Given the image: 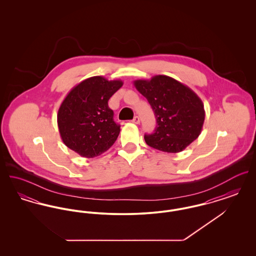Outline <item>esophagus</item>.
<instances>
[{"instance_id": "obj_1", "label": "esophagus", "mask_w": 256, "mask_h": 256, "mask_svg": "<svg viewBox=\"0 0 256 256\" xmlns=\"http://www.w3.org/2000/svg\"><path fill=\"white\" fill-rule=\"evenodd\" d=\"M132 122H134V124H139L140 122V118L138 116H135Z\"/></svg>"}]
</instances>
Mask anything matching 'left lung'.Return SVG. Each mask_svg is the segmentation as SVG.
Here are the masks:
<instances>
[{"mask_svg":"<svg viewBox=\"0 0 256 256\" xmlns=\"http://www.w3.org/2000/svg\"><path fill=\"white\" fill-rule=\"evenodd\" d=\"M134 84L148 100L156 118L154 132L144 136L146 145L176 154L198 137L206 111L202 100L192 89L163 74L137 80Z\"/></svg>","mask_w":256,"mask_h":256,"instance_id":"left-lung-1","label":"left lung"}]
</instances>
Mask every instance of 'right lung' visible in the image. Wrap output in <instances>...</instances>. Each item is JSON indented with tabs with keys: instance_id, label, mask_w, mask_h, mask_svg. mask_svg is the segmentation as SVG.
Instances as JSON below:
<instances>
[{
	"instance_id": "1",
	"label": "right lung",
	"mask_w": 256,
	"mask_h": 256,
	"mask_svg": "<svg viewBox=\"0 0 256 256\" xmlns=\"http://www.w3.org/2000/svg\"><path fill=\"white\" fill-rule=\"evenodd\" d=\"M122 86V80L96 76L74 86L63 100L58 124L63 143L82 158H93L112 146L120 134L108 100Z\"/></svg>"
}]
</instances>
